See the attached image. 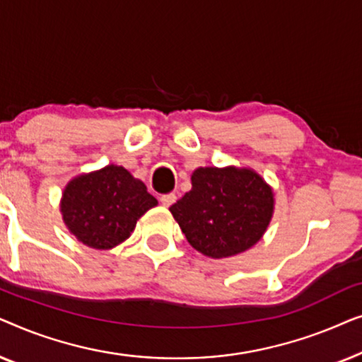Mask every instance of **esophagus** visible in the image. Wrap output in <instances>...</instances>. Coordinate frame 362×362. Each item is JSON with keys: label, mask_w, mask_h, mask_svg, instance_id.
Listing matches in <instances>:
<instances>
[{"label": "esophagus", "mask_w": 362, "mask_h": 362, "mask_svg": "<svg viewBox=\"0 0 362 362\" xmlns=\"http://www.w3.org/2000/svg\"><path fill=\"white\" fill-rule=\"evenodd\" d=\"M160 201H161L163 206L170 207L171 204H175V202H176V194H173V192H168V194H163L160 197Z\"/></svg>", "instance_id": "34e87169"}]
</instances>
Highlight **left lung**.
Here are the masks:
<instances>
[{"label":"left lung","mask_w":362,"mask_h":362,"mask_svg":"<svg viewBox=\"0 0 362 362\" xmlns=\"http://www.w3.org/2000/svg\"><path fill=\"white\" fill-rule=\"evenodd\" d=\"M191 182L170 211L196 250L222 259L260 240L274 212V192L257 173L197 168Z\"/></svg>","instance_id":"8db88e82"}]
</instances>
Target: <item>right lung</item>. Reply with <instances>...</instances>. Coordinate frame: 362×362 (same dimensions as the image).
I'll return each mask as SVG.
<instances>
[{
    "instance_id": "right-lung-1",
    "label": "right lung",
    "mask_w": 362,
    "mask_h": 362,
    "mask_svg": "<svg viewBox=\"0 0 362 362\" xmlns=\"http://www.w3.org/2000/svg\"><path fill=\"white\" fill-rule=\"evenodd\" d=\"M158 201L125 168L105 166L69 182L61 211L69 230L92 249H112L130 237Z\"/></svg>"
}]
</instances>
